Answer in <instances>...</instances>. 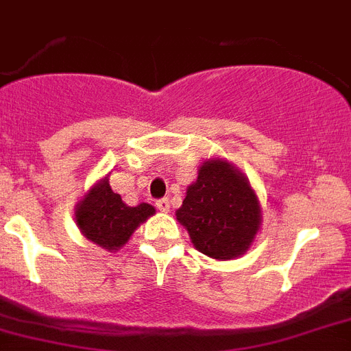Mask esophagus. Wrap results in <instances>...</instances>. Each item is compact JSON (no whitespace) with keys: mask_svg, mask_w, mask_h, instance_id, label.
Returning <instances> with one entry per match:
<instances>
[{"mask_svg":"<svg viewBox=\"0 0 351 351\" xmlns=\"http://www.w3.org/2000/svg\"><path fill=\"white\" fill-rule=\"evenodd\" d=\"M155 205H157V208L160 212H167V210H169V199H167V198L157 199V203H155Z\"/></svg>","mask_w":351,"mask_h":351,"instance_id":"34e87169","label":"esophagus"}]
</instances>
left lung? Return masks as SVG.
I'll return each instance as SVG.
<instances>
[{
    "mask_svg": "<svg viewBox=\"0 0 351 351\" xmlns=\"http://www.w3.org/2000/svg\"><path fill=\"white\" fill-rule=\"evenodd\" d=\"M176 219L187 228L194 248L207 257L230 261L252 246L261 228V205L248 178L230 162L205 160L187 187Z\"/></svg>",
    "mask_w": 351,
    "mask_h": 351,
    "instance_id": "left-lung-1",
    "label": "left lung"
}]
</instances>
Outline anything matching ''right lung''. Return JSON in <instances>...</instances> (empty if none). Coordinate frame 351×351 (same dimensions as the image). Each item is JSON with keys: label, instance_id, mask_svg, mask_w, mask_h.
<instances>
[{"label": "right lung", "instance_id": "right-lung-1", "mask_svg": "<svg viewBox=\"0 0 351 351\" xmlns=\"http://www.w3.org/2000/svg\"><path fill=\"white\" fill-rule=\"evenodd\" d=\"M155 214L148 203L128 207L119 194L110 189L108 176L90 187V191L76 205V225L82 234L94 244L114 252L128 243L141 223Z\"/></svg>", "mask_w": 351, "mask_h": 351}]
</instances>
